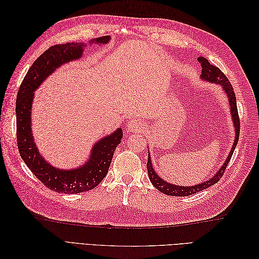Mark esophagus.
<instances>
[{
    "label": "esophagus",
    "instance_id": "esophagus-1",
    "mask_svg": "<svg viewBox=\"0 0 259 259\" xmlns=\"http://www.w3.org/2000/svg\"><path fill=\"white\" fill-rule=\"evenodd\" d=\"M127 131L131 133H136V132H140L144 130V125L143 123L138 121V120H131L127 123V126H126Z\"/></svg>",
    "mask_w": 259,
    "mask_h": 259
}]
</instances>
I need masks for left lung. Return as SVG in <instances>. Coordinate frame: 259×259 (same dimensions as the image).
<instances>
[{
    "label": "left lung",
    "mask_w": 259,
    "mask_h": 259,
    "mask_svg": "<svg viewBox=\"0 0 259 259\" xmlns=\"http://www.w3.org/2000/svg\"><path fill=\"white\" fill-rule=\"evenodd\" d=\"M198 60L200 61L201 67H202V72L200 75L201 79L203 81H207L210 83H215V84L221 85L225 94L227 95V97H228L229 104H230L231 117H232V121L234 124V132H236V137H234V143L232 145V148H231L228 156H227V159H226L225 163L223 164V166L219 168V170L216 171V174L204 183L199 184V185H194V186H189V187H183V186H177L174 184H169V183L165 182V180H163L159 175H156V173L153 169V166H152L150 154H148L147 169H148L149 178H150V182L159 191H161L164 194L171 195V197H187V195H191V194H194L197 192H200L202 190L206 189V188L213 186L214 184L218 183L219 179L223 177L225 170H226V167H227V165H228V163L233 154L234 149H236V147H237L239 135H240V119H239V113H238V109H237V98H236V94H234V92H233L232 85L228 80V77H227L221 71V69L217 68L214 65H210L209 61L206 58L199 57Z\"/></svg>",
    "instance_id": "1"
}]
</instances>
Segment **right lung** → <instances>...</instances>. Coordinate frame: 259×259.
Segmentation results:
<instances>
[{
  "label": "right lung",
  "instance_id": "1",
  "mask_svg": "<svg viewBox=\"0 0 259 259\" xmlns=\"http://www.w3.org/2000/svg\"><path fill=\"white\" fill-rule=\"evenodd\" d=\"M109 41L110 35H105L93 38L90 42L104 45ZM85 46L76 42L51 46L30 67L17 93V145L21 159L45 187L59 193H80L94 189L106 177L115 148L121 144L123 137L122 130L117 128L110 135L101 138L92 148L90 159L73 169H61L51 165L35 146L31 130L34 92L60 66L80 59Z\"/></svg>",
  "mask_w": 259,
  "mask_h": 259
}]
</instances>
